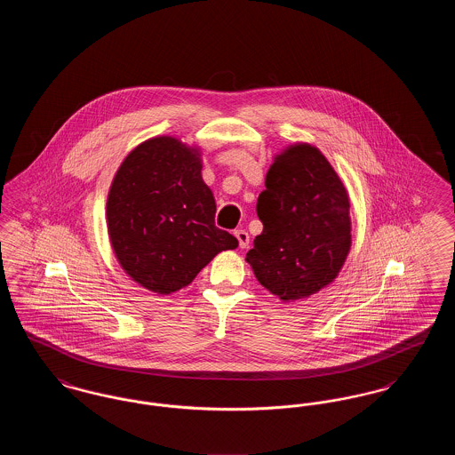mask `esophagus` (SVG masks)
Masks as SVG:
<instances>
[{
	"label": "esophagus",
	"mask_w": 455,
	"mask_h": 455,
	"mask_svg": "<svg viewBox=\"0 0 455 455\" xmlns=\"http://www.w3.org/2000/svg\"><path fill=\"white\" fill-rule=\"evenodd\" d=\"M234 235L237 237L238 245H240V249H245L247 245H249V234L245 232V230H242V228H238L234 232Z\"/></svg>",
	"instance_id": "obj_1"
}]
</instances>
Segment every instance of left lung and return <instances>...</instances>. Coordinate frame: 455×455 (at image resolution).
<instances>
[{
    "label": "left lung",
    "mask_w": 455,
    "mask_h": 455,
    "mask_svg": "<svg viewBox=\"0 0 455 455\" xmlns=\"http://www.w3.org/2000/svg\"><path fill=\"white\" fill-rule=\"evenodd\" d=\"M258 217L245 260L266 290L295 302L336 280L351 247L349 196L319 148L295 143L275 156Z\"/></svg>",
    "instance_id": "obj_1"
}]
</instances>
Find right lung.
<instances>
[{
  "mask_svg": "<svg viewBox=\"0 0 455 455\" xmlns=\"http://www.w3.org/2000/svg\"><path fill=\"white\" fill-rule=\"evenodd\" d=\"M201 169L197 147L156 136L130 152L110 184L112 251L131 280L153 293L188 286L218 252L237 249V238L215 227L217 204Z\"/></svg>",
  "mask_w": 455,
  "mask_h": 455,
  "instance_id": "obj_1",
  "label": "right lung"
}]
</instances>
